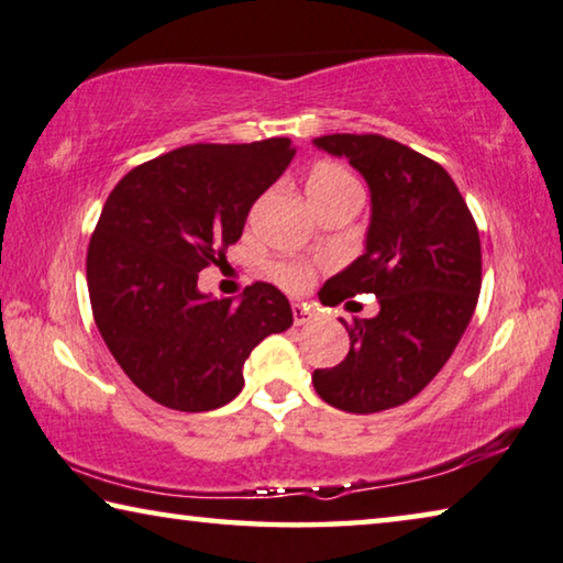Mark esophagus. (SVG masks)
<instances>
[{
  "label": "esophagus",
  "instance_id": "34e87169",
  "mask_svg": "<svg viewBox=\"0 0 563 563\" xmlns=\"http://www.w3.org/2000/svg\"><path fill=\"white\" fill-rule=\"evenodd\" d=\"M291 317H294V324L301 327L311 319V309L307 307V303H291Z\"/></svg>",
  "mask_w": 563,
  "mask_h": 563
}]
</instances>
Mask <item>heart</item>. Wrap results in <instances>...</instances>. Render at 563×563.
<instances>
[{"instance_id":"1","label":"heart","mask_w":563,"mask_h":563,"mask_svg":"<svg viewBox=\"0 0 563 563\" xmlns=\"http://www.w3.org/2000/svg\"><path fill=\"white\" fill-rule=\"evenodd\" d=\"M307 195L321 211L331 205H342V201H362V187L344 164L319 162L307 174ZM269 276L287 291H301L314 279V272L301 262H274L269 266Z\"/></svg>"}]
</instances>
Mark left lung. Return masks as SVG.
I'll return each instance as SVG.
<instances>
[{
  "label": "left lung",
  "instance_id": "8db88e82",
  "mask_svg": "<svg viewBox=\"0 0 563 563\" xmlns=\"http://www.w3.org/2000/svg\"><path fill=\"white\" fill-rule=\"evenodd\" d=\"M319 150L346 156L372 189L366 252L319 291L336 307L379 297L374 319L342 324L349 354L311 374L327 404L354 413L384 411L417 396L449 362L482 289L476 221L449 172L382 134H327Z\"/></svg>",
  "mask_w": 563,
  "mask_h": 563
}]
</instances>
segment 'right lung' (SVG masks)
<instances>
[{"mask_svg": "<svg viewBox=\"0 0 563 563\" xmlns=\"http://www.w3.org/2000/svg\"><path fill=\"white\" fill-rule=\"evenodd\" d=\"M297 154L287 136L252 144H187L124 174L89 239L91 314L122 372L174 411L224 407L264 336L291 327V307L266 282L211 299L199 272L224 260L249 209Z\"/></svg>", "mask_w": 563, "mask_h": 563, "instance_id": "obj_1", "label": "right lung"}]
</instances>
